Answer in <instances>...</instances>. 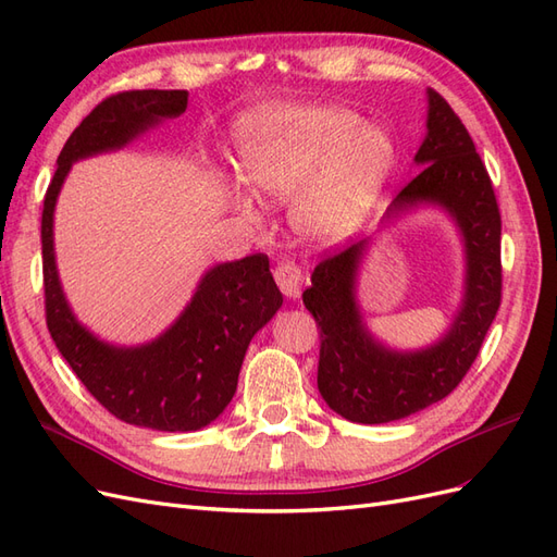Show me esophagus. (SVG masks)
I'll list each match as a JSON object with an SVG mask.
<instances>
[{"label":"esophagus","mask_w":557,"mask_h":557,"mask_svg":"<svg viewBox=\"0 0 557 557\" xmlns=\"http://www.w3.org/2000/svg\"><path fill=\"white\" fill-rule=\"evenodd\" d=\"M275 282L280 292L287 296V298H298L300 296V289H304V273H300V268L284 261L275 268Z\"/></svg>","instance_id":"esophagus-1"}]
</instances>
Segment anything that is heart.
Returning <instances> with one entry per match:
<instances>
[{
    "instance_id": "heart-1",
    "label": "heart",
    "mask_w": 557,
    "mask_h": 557,
    "mask_svg": "<svg viewBox=\"0 0 557 557\" xmlns=\"http://www.w3.org/2000/svg\"><path fill=\"white\" fill-rule=\"evenodd\" d=\"M245 177L259 196L294 205V226L312 240L338 243L371 214L396 165L392 135L338 104H268L237 128ZM240 212L261 205L240 180L228 182Z\"/></svg>"
}]
</instances>
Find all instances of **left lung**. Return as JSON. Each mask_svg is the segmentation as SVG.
Returning a JSON list of instances; mask_svg holds the SVG:
<instances>
[{
	"label": "left lung",
	"instance_id": "obj_1",
	"mask_svg": "<svg viewBox=\"0 0 557 557\" xmlns=\"http://www.w3.org/2000/svg\"><path fill=\"white\" fill-rule=\"evenodd\" d=\"M426 135L416 153L422 172L385 214L432 205L450 214L465 243V296L448 331L420 349L380 343L357 304V275L371 240L331 253L312 273L304 304L320 326L317 387L331 410L349 422L383 424L424 410L462 383L479 357L502 300V216L490 174L465 123L436 90H426Z\"/></svg>",
	"mask_w": 557,
	"mask_h": 557
}]
</instances>
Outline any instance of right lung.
Masks as SVG:
<instances>
[{
  "label": "right lung",
  "mask_w": 557,
  "mask_h": 557,
  "mask_svg": "<svg viewBox=\"0 0 557 557\" xmlns=\"http://www.w3.org/2000/svg\"><path fill=\"white\" fill-rule=\"evenodd\" d=\"M186 90H125L102 100L70 135L44 198L46 324L76 377L119 420L156 432H198L231 404L253 333L282 308L265 253L212 265L184 312L151 343L119 347L76 320L62 292L53 214L72 163L123 149L186 111Z\"/></svg>",
  "instance_id": "obj_1"
}]
</instances>
